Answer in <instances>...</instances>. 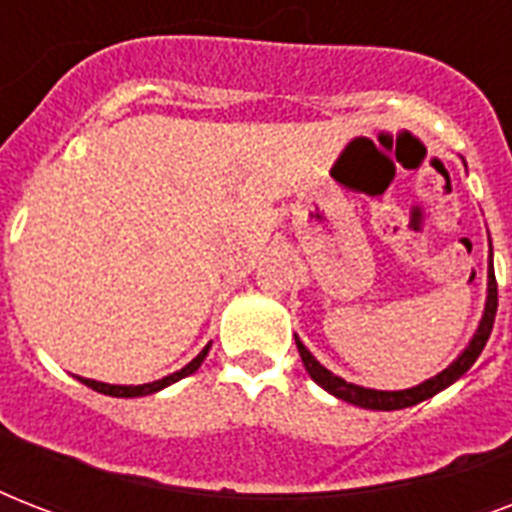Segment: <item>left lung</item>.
<instances>
[{
	"label": "left lung",
	"instance_id": "left-lung-1",
	"mask_svg": "<svg viewBox=\"0 0 512 512\" xmlns=\"http://www.w3.org/2000/svg\"><path fill=\"white\" fill-rule=\"evenodd\" d=\"M494 316H497V279H494V265L492 255H489V295H486V308L484 316H481V324H478L476 335L470 340V345L462 350L460 356L454 358L452 364L446 366L444 372L430 377V380L414 385V388L406 390H372V388H361V385H353V382H345L342 377L332 374L327 366H321L316 358L311 356V350L305 348L303 342L297 340V350H300V358H303L305 372L311 374V380L316 385L332 393V396L348 401V404H356L361 409H374V412H393V409H406V406H414L425 401V398H433L436 393H441L444 388H449L452 382H457L462 374L468 372L470 366L476 364V358L481 356L486 340L492 335L494 327Z\"/></svg>",
	"mask_w": 512,
	"mask_h": 512
}]
</instances>
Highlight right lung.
<instances>
[{"label": "right lung", "mask_w": 512, "mask_h": 512, "mask_svg": "<svg viewBox=\"0 0 512 512\" xmlns=\"http://www.w3.org/2000/svg\"><path fill=\"white\" fill-rule=\"evenodd\" d=\"M209 353V345L204 350H201L199 356L193 358L191 364H185L180 372L170 374V377H164V380H156V382H146V385H108V382H98V380H87V377H79V382H84L87 388L98 390V393H106V396H116V398H138V396H151V393H156V390L167 388V385H172V382L183 380V377H188V374H193L196 369L201 366V361L207 358Z\"/></svg>", "instance_id": "obj_1"}]
</instances>
